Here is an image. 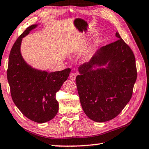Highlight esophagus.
<instances>
[{"label": "esophagus", "instance_id": "obj_1", "mask_svg": "<svg viewBox=\"0 0 149 149\" xmlns=\"http://www.w3.org/2000/svg\"><path fill=\"white\" fill-rule=\"evenodd\" d=\"M77 76V74H75V73H71V74H70V79H72V81H74L75 79V77Z\"/></svg>", "mask_w": 149, "mask_h": 149}]
</instances>
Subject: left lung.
I'll return each instance as SVG.
<instances>
[{"label":"left lung","mask_w":149,"mask_h":149,"mask_svg":"<svg viewBox=\"0 0 149 149\" xmlns=\"http://www.w3.org/2000/svg\"><path fill=\"white\" fill-rule=\"evenodd\" d=\"M116 41L103 46L89 62L79 68L75 79L80 102L92 120L104 122L114 119L131 99L137 72L135 58L129 45L116 33ZM109 62L107 69L93 70Z\"/></svg>","instance_id":"left-lung-1"}]
</instances>
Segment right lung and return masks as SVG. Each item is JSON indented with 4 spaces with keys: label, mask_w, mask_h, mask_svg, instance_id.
I'll return each instance as SVG.
<instances>
[{
    "label": "right lung",
    "mask_w": 149,
    "mask_h": 149,
    "mask_svg": "<svg viewBox=\"0 0 149 149\" xmlns=\"http://www.w3.org/2000/svg\"><path fill=\"white\" fill-rule=\"evenodd\" d=\"M35 27L36 25H32L27 27L12 46L7 79L12 99L22 114L33 122L45 123L54 118L58 111L56 94L71 70L49 73L32 68L26 64L20 53V45L22 38Z\"/></svg>",
    "instance_id": "1"
}]
</instances>
